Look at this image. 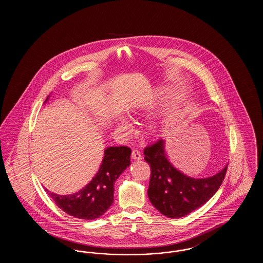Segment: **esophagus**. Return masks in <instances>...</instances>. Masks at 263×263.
<instances>
[{
  "label": "esophagus",
  "instance_id": "1",
  "mask_svg": "<svg viewBox=\"0 0 263 263\" xmlns=\"http://www.w3.org/2000/svg\"><path fill=\"white\" fill-rule=\"evenodd\" d=\"M131 157H132V159H134V160H137V161H140V160L142 159V155H141L140 151L138 150L132 151Z\"/></svg>",
  "mask_w": 263,
  "mask_h": 263
}]
</instances>
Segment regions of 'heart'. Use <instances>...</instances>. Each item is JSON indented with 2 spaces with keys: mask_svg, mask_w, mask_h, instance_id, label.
Instances as JSON below:
<instances>
[{
  "mask_svg": "<svg viewBox=\"0 0 263 263\" xmlns=\"http://www.w3.org/2000/svg\"><path fill=\"white\" fill-rule=\"evenodd\" d=\"M115 130L120 134H124L129 130V124L127 123L124 118L119 117L115 120ZM159 130H160L159 124L155 121H151L146 128V133L148 135H155L156 133L159 132Z\"/></svg>",
  "mask_w": 263,
  "mask_h": 263,
  "instance_id": "obj_1",
  "label": "heart"
}]
</instances>
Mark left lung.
<instances>
[{"instance_id": "left-lung-1", "label": "left lung", "mask_w": 263, "mask_h": 263, "mask_svg": "<svg viewBox=\"0 0 263 263\" xmlns=\"http://www.w3.org/2000/svg\"><path fill=\"white\" fill-rule=\"evenodd\" d=\"M144 155L151 166L149 199L167 218H181L203 206L221 186L228 168L204 178L184 175L168 161L163 139L146 147Z\"/></svg>"}]
</instances>
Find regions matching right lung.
I'll return each instance as SVG.
<instances>
[{
    "instance_id": "right-lung-1",
    "label": "right lung",
    "mask_w": 263,
    "mask_h": 263,
    "mask_svg": "<svg viewBox=\"0 0 263 263\" xmlns=\"http://www.w3.org/2000/svg\"><path fill=\"white\" fill-rule=\"evenodd\" d=\"M48 99L49 97L45 102ZM130 148L124 146L108 147L104 150L99 172L85 187L67 195L53 193L47 188L45 191L56 205L70 216L84 220L100 218L112 205L114 182L130 165Z\"/></svg>"
}]
</instances>
